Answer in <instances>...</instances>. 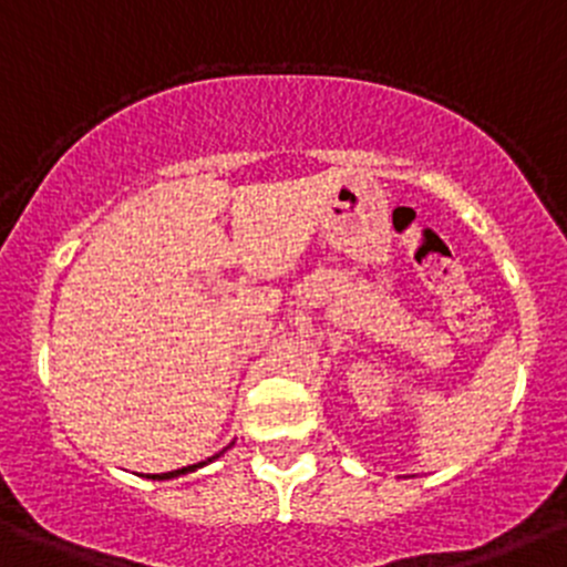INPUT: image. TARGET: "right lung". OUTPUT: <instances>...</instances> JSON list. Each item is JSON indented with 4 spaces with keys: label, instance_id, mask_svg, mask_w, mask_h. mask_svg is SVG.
Segmentation results:
<instances>
[{
    "label": "right lung",
    "instance_id": "add662e5",
    "mask_svg": "<svg viewBox=\"0 0 567 567\" xmlns=\"http://www.w3.org/2000/svg\"><path fill=\"white\" fill-rule=\"evenodd\" d=\"M198 467V464H193V467H182V470H173V473H158V475H147V478H176V475H184V473H193V470Z\"/></svg>",
    "mask_w": 567,
    "mask_h": 567
}]
</instances>
